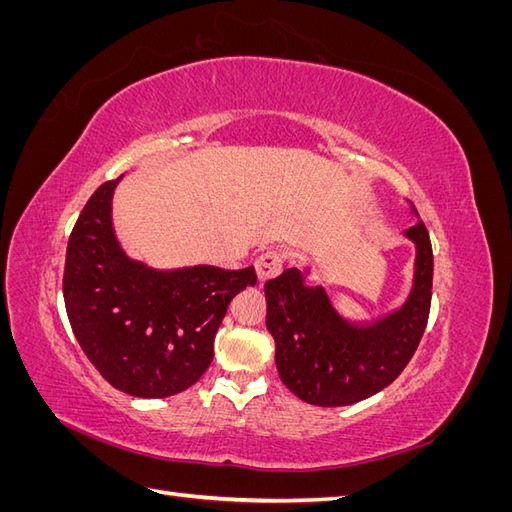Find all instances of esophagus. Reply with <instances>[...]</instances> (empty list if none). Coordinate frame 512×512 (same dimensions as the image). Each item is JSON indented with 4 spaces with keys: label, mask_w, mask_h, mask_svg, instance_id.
<instances>
[{
    "label": "esophagus",
    "mask_w": 512,
    "mask_h": 512,
    "mask_svg": "<svg viewBox=\"0 0 512 512\" xmlns=\"http://www.w3.org/2000/svg\"><path fill=\"white\" fill-rule=\"evenodd\" d=\"M254 267H256L258 282H267V280H271V277L280 275V271L284 267V256L277 250H267L265 254H260L256 258Z\"/></svg>",
    "instance_id": "34e87169"
}]
</instances>
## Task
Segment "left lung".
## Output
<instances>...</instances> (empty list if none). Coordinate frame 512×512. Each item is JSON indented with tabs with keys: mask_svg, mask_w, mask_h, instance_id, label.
Masks as SVG:
<instances>
[{
	"mask_svg": "<svg viewBox=\"0 0 512 512\" xmlns=\"http://www.w3.org/2000/svg\"><path fill=\"white\" fill-rule=\"evenodd\" d=\"M416 243L414 288L404 307L356 327L335 312L322 286H305L299 269L265 284L267 329L282 382L312 406H350L386 389L410 363L431 307L433 252L425 224L406 230Z\"/></svg>",
	"mask_w": 512,
	"mask_h": 512,
	"instance_id": "left-lung-1",
	"label": "left lung"
}]
</instances>
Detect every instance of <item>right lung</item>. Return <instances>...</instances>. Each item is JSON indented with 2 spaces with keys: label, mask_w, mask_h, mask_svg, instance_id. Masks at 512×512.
Segmentation results:
<instances>
[{
  "label": "right lung",
  "mask_w": 512,
  "mask_h": 512,
  "mask_svg": "<svg viewBox=\"0 0 512 512\" xmlns=\"http://www.w3.org/2000/svg\"><path fill=\"white\" fill-rule=\"evenodd\" d=\"M119 179L91 194L72 228L66 312L76 342L108 384L134 397H170L205 374L226 309L256 284V271H158L128 258L111 220Z\"/></svg>",
  "instance_id": "obj_1"
}]
</instances>
